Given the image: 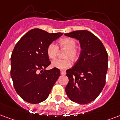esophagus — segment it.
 Segmentation results:
<instances>
[{"label": "esophagus", "mask_w": 120, "mask_h": 120, "mask_svg": "<svg viewBox=\"0 0 120 120\" xmlns=\"http://www.w3.org/2000/svg\"><path fill=\"white\" fill-rule=\"evenodd\" d=\"M60 73H61L62 75H65V74H66V72L64 71H60Z\"/></svg>", "instance_id": "1"}]
</instances>
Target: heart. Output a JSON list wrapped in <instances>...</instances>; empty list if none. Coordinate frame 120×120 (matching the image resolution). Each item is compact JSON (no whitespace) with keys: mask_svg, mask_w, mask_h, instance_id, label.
I'll return each mask as SVG.
<instances>
[{"mask_svg":"<svg viewBox=\"0 0 120 120\" xmlns=\"http://www.w3.org/2000/svg\"><path fill=\"white\" fill-rule=\"evenodd\" d=\"M58 44L60 48L66 49V51L65 52L64 54V58L66 59H58L55 60L52 62L51 65L54 68L65 70L69 68L71 65V61L68 58L73 61L76 60L78 58L79 53L76 48V42L75 40L72 38H66L60 40L58 42ZM58 51L59 49L58 46L53 42L50 43L47 47V55L51 60L55 59Z\"/></svg>","mask_w":120,"mask_h":120,"instance_id":"1","label":"heart"}]
</instances>
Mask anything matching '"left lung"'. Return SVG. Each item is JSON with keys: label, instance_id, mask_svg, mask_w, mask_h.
I'll return each mask as SVG.
<instances>
[{"label": "left lung", "instance_id": "left-lung-1", "mask_svg": "<svg viewBox=\"0 0 120 120\" xmlns=\"http://www.w3.org/2000/svg\"><path fill=\"white\" fill-rule=\"evenodd\" d=\"M79 40L81 51L79 59L66 71L69 82L66 94L71 101L79 104L94 101L101 94L105 83L108 55L98 38L88 30L65 34Z\"/></svg>", "mask_w": 120, "mask_h": 120}]
</instances>
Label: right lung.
<instances>
[{"label":"right lung","instance_id":"right-lung-1","mask_svg":"<svg viewBox=\"0 0 120 120\" xmlns=\"http://www.w3.org/2000/svg\"><path fill=\"white\" fill-rule=\"evenodd\" d=\"M62 35L34 28L15 45L11 57V76L16 92L25 101L38 104L49 96L60 71L56 68L45 69L51 64L47 47Z\"/></svg>","mask_w":120,"mask_h":120}]
</instances>
